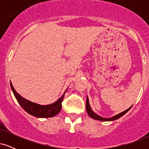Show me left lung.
Here are the masks:
<instances>
[{"label": "left lung", "instance_id": "8db88e82", "mask_svg": "<svg viewBox=\"0 0 149 149\" xmlns=\"http://www.w3.org/2000/svg\"><path fill=\"white\" fill-rule=\"evenodd\" d=\"M132 108L130 107L129 109H127V110H125V111H123L122 113H120L119 114H118V115H116L114 116H113L111 118H103V117H101L99 115H97V114L95 113V112L93 111L92 110L91 107H90V103H89V99L88 97H87V101H86V110H87V112H88V114L89 115L90 117H91L92 118L95 119V120H100V121H112V120H117L120 118V117H122L123 116L125 115V114L127 113L128 111L130 110Z\"/></svg>", "mask_w": 149, "mask_h": 149}]
</instances>
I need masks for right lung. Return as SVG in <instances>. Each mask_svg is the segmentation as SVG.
Here are the masks:
<instances>
[{
	"label": "right lung",
	"mask_w": 149,
	"mask_h": 149,
	"mask_svg": "<svg viewBox=\"0 0 149 149\" xmlns=\"http://www.w3.org/2000/svg\"><path fill=\"white\" fill-rule=\"evenodd\" d=\"M10 86H11V89L13 90L15 98L17 100L20 106L23 108L24 110L28 113H29L30 115L37 118H51L57 115L60 112L61 109V102L64 99L65 93L67 90V89H66L62 96L54 103L48 104V105H40V104L33 103V102L26 100L21 95H19L16 92V90H15L14 87L13 86L11 81H10Z\"/></svg>",
	"instance_id": "add662e5"
}]
</instances>
